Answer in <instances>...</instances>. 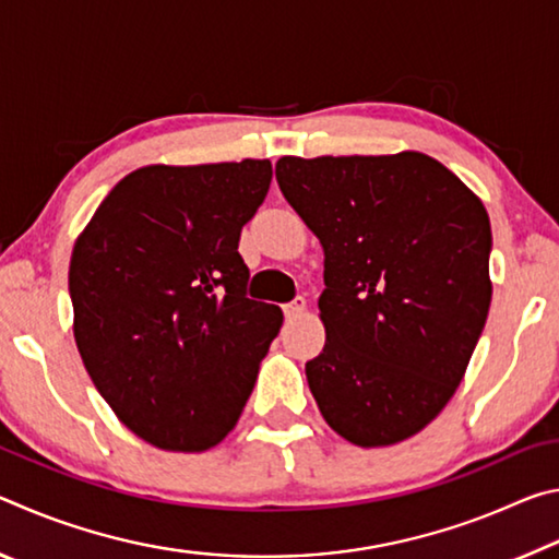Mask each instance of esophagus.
<instances>
[{"label":"esophagus","mask_w":559,"mask_h":559,"mask_svg":"<svg viewBox=\"0 0 559 559\" xmlns=\"http://www.w3.org/2000/svg\"><path fill=\"white\" fill-rule=\"evenodd\" d=\"M283 313H286V320L302 316V313H306V298H296V300L286 302V306H283Z\"/></svg>","instance_id":"34e87169"}]
</instances>
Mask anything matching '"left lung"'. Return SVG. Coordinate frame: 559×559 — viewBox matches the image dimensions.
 <instances>
[{
	"instance_id": "8db88e82",
	"label": "left lung",
	"mask_w": 559,
	"mask_h": 559,
	"mask_svg": "<svg viewBox=\"0 0 559 559\" xmlns=\"http://www.w3.org/2000/svg\"><path fill=\"white\" fill-rule=\"evenodd\" d=\"M276 179L325 253V347L306 362L320 414L362 449L414 437L449 404L484 333V202L414 150L286 155Z\"/></svg>"
}]
</instances>
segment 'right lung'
I'll list each match as a JSON object with an SVG mask.
<instances>
[{
    "instance_id": "right-lung-1",
    "label": "right lung",
    "mask_w": 559,
    "mask_h": 559,
    "mask_svg": "<svg viewBox=\"0 0 559 559\" xmlns=\"http://www.w3.org/2000/svg\"><path fill=\"white\" fill-rule=\"evenodd\" d=\"M271 177L269 159L140 167L75 239L81 359L118 419L157 449L216 447L278 335L281 308L246 298L239 253Z\"/></svg>"
}]
</instances>
